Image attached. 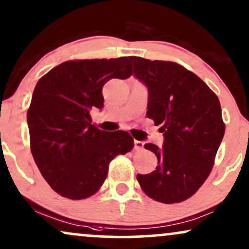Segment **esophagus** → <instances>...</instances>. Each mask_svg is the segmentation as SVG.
Here are the masks:
<instances>
[{
  "label": "esophagus",
  "instance_id": "obj_1",
  "mask_svg": "<svg viewBox=\"0 0 249 249\" xmlns=\"http://www.w3.org/2000/svg\"><path fill=\"white\" fill-rule=\"evenodd\" d=\"M143 148V142L139 140H134V149L135 150H141Z\"/></svg>",
  "mask_w": 249,
  "mask_h": 249
}]
</instances>
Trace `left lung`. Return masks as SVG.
I'll return each instance as SVG.
<instances>
[{"label":"left lung","mask_w":249,"mask_h":249,"mask_svg":"<svg viewBox=\"0 0 249 249\" xmlns=\"http://www.w3.org/2000/svg\"><path fill=\"white\" fill-rule=\"evenodd\" d=\"M134 78L147 87V117L161 125L163 147L146 143L155 171L138 174L144 193L163 203L188 199L212 171L225 126L218 97L193 72L174 62L128 57Z\"/></svg>","instance_id":"left-lung-1"}]
</instances>
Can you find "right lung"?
<instances>
[{"mask_svg":"<svg viewBox=\"0 0 249 249\" xmlns=\"http://www.w3.org/2000/svg\"><path fill=\"white\" fill-rule=\"evenodd\" d=\"M131 74L127 57L81 59L62 63L37 81L27 111L31 150L56 193L89 197L105 182L109 162L133 148L127 132L99 130L90 117V110L103 108V85Z\"/></svg>","mask_w":249,"mask_h":249,"instance_id":"right-lung-1","label":"right lung"}]
</instances>
